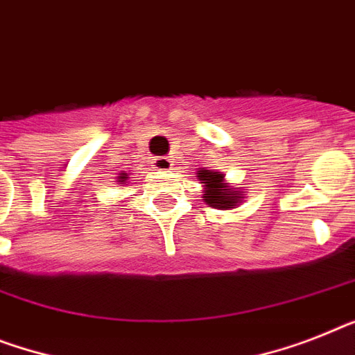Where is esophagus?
Instances as JSON below:
<instances>
[{"label":"esophagus","mask_w":355,"mask_h":355,"mask_svg":"<svg viewBox=\"0 0 355 355\" xmlns=\"http://www.w3.org/2000/svg\"><path fill=\"white\" fill-rule=\"evenodd\" d=\"M152 166H154L156 171H163V172L171 171L172 159L166 156H157V157H154V161H152Z\"/></svg>","instance_id":"esophagus-1"}]
</instances>
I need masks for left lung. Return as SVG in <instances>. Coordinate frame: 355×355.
<instances>
[{
    "label": "left lung",
    "instance_id": "1",
    "mask_svg": "<svg viewBox=\"0 0 355 355\" xmlns=\"http://www.w3.org/2000/svg\"><path fill=\"white\" fill-rule=\"evenodd\" d=\"M199 180H203L209 187L207 194L203 196L205 201L210 205V207H219V209H234V203L237 201L239 196H234L228 192V189H225L223 174L219 172H209V171H199L198 172Z\"/></svg>",
    "mask_w": 355,
    "mask_h": 355
}]
</instances>
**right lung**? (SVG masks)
I'll return each instance as SVG.
<instances>
[{
  "label": "right lung",
  "instance_id": "add662e5",
  "mask_svg": "<svg viewBox=\"0 0 355 355\" xmlns=\"http://www.w3.org/2000/svg\"><path fill=\"white\" fill-rule=\"evenodd\" d=\"M119 180H121V181H125V180H127V178H125V175H119Z\"/></svg>",
  "mask_w": 355,
  "mask_h": 355
}]
</instances>
